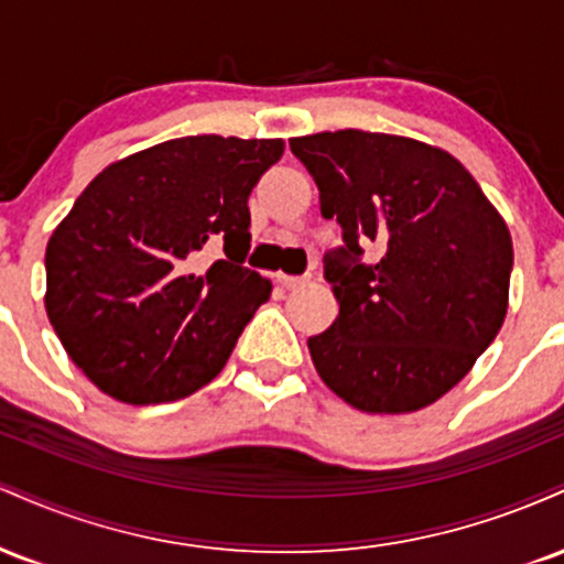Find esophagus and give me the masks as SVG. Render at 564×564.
Segmentation results:
<instances>
[{
    "mask_svg": "<svg viewBox=\"0 0 564 564\" xmlns=\"http://www.w3.org/2000/svg\"><path fill=\"white\" fill-rule=\"evenodd\" d=\"M275 281L281 283L283 289H300V286H304V283L310 281V278L307 275H283V273H278Z\"/></svg>",
    "mask_w": 564,
    "mask_h": 564,
    "instance_id": "34e87169",
    "label": "esophagus"
}]
</instances>
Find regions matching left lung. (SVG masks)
I'll return each instance as SVG.
<instances>
[{
	"label": "left lung",
	"instance_id": "left-lung-1",
	"mask_svg": "<svg viewBox=\"0 0 564 564\" xmlns=\"http://www.w3.org/2000/svg\"><path fill=\"white\" fill-rule=\"evenodd\" d=\"M291 153L336 217L345 249L326 257L339 302L310 336L315 371L366 413H411L453 390L507 318L511 236L458 159L400 134L339 129L291 138ZM382 257L359 262L360 242Z\"/></svg>",
	"mask_w": 564,
	"mask_h": 564
}]
</instances>
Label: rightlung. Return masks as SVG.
Returning a JSON list of instances; mask_svg holds the SVG:
<instances>
[{
	"label": "right lung",
	"instance_id": "1",
	"mask_svg": "<svg viewBox=\"0 0 564 564\" xmlns=\"http://www.w3.org/2000/svg\"><path fill=\"white\" fill-rule=\"evenodd\" d=\"M283 140L196 134L113 161L50 236L44 307L68 358L129 405L187 398L223 371L270 281L243 268L251 187ZM223 240L238 261L192 264Z\"/></svg>",
	"mask_w": 564,
	"mask_h": 564
}]
</instances>
